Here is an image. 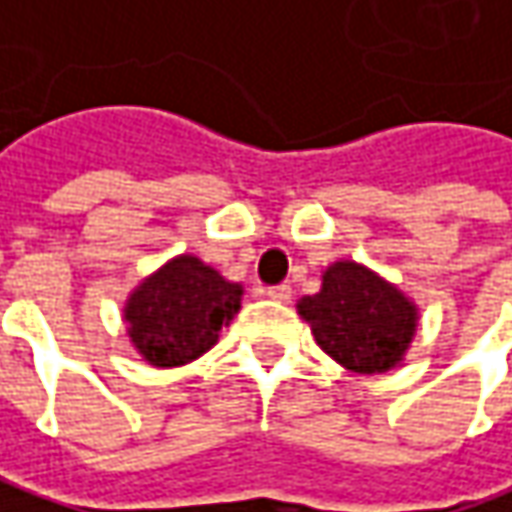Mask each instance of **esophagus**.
<instances>
[{
	"mask_svg": "<svg viewBox=\"0 0 512 512\" xmlns=\"http://www.w3.org/2000/svg\"><path fill=\"white\" fill-rule=\"evenodd\" d=\"M266 298L278 300V303H289V300H292V286H289V283H278V286H266Z\"/></svg>",
	"mask_w": 512,
	"mask_h": 512,
	"instance_id": "esophagus-1",
	"label": "esophagus"
}]
</instances>
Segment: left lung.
<instances>
[{
  "label": "left lung",
  "instance_id": "left-lung-1",
  "mask_svg": "<svg viewBox=\"0 0 512 512\" xmlns=\"http://www.w3.org/2000/svg\"><path fill=\"white\" fill-rule=\"evenodd\" d=\"M298 309L323 352L364 375L395 367L415 332L410 300L349 260L329 266L321 292L300 300Z\"/></svg>",
  "mask_w": 512,
  "mask_h": 512
}]
</instances>
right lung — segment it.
I'll list each match as a JSON object with an SVG mask.
<instances>
[{
	"label": "right lung",
	"mask_w": 512,
	"mask_h": 512,
	"mask_svg": "<svg viewBox=\"0 0 512 512\" xmlns=\"http://www.w3.org/2000/svg\"><path fill=\"white\" fill-rule=\"evenodd\" d=\"M243 289L197 257L183 255L145 280L125 306L131 341L154 367H180L217 344Z\"/></svg>",
	"instance_id": "obj_1"
}]
</instances>
